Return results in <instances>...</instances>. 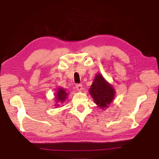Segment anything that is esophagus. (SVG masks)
I'll list each match as a JSON object with an SVG mask.
<instances>
[{"label":"esophagus","instance_id":"1","mask_svg":"<svg viewBox=\"0 0 159 159\" xmlns=\"http://www.w3.org/2000/svg\"><path fill=\"white\" fill-rule=\"evenodd\" d=\"M75 89H77V91H82L83 90V86L81 84H76L75 85Z\"/></svg>","mask_w":159,"mask_h":159}]
</instances>
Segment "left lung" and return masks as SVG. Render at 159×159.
Listing matches in <instances>:
<instances>
[{"instance_id":"1","label":"left lung","mask_w":159,"mask_h":159,"mask_svg":"<svg viewBox=\"0 0 159 159\" xmlns=\"http://www.w3.org/2000/svg\"><path fill=\"white\" fill-rule=\"evenodd\" d=\"M115 90L106 81L103 75L97 73L93 80L89 93L99 108L104 109L108 107L115 96Z\"/></svg>"}]
</instances>
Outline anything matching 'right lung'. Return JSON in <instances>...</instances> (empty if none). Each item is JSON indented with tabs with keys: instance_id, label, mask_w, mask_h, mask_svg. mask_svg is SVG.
I'll return each mask as SVG.
<instances>
[{
	"instance_id": "1",
	"label": "right lung",
	"mask_w": 159,
	"mask_h": 159,
	"mask_svg": "<svg viewBox=\"0 0 159 159\" xmlns=\"http://www.w3.org/2000/svg\"><path fill=\"white\" fill-rule=\"evenodd\" d=\"M55 97H56V102L58 103V102H61V103H63L64 102L66 101V99L67 98V96H68V93H66V91L64 89H63V88H58V89H57V91H56V93H55ZM56 106H58L59 105L58 104H56Z\"/></svg>"
}]
</instances>
